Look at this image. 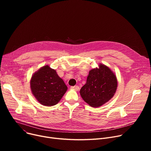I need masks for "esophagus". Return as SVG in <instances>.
<instances>
[{
  "mask_svg": "<svg viewBox=\"0 0 151 151\" xmlns=\"http://www.w3.org/2000/svg\"><path fill=\"white\" fill-rule=\"evenodd\" d=\"M71 89L75 90V91H79V89H80V87H79L78 86H75L71 87Z\"/></svg>",
  "mask_w": 151,
  "mask_h": 151,
  "instance_id": "obj_1",
  "label": "esophagus"
}]
</instances>
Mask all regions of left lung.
Masks as SVG:
<instances>
[{"instance_id":"obj_1","label":"left lung","mask_w":151,"mask_h":151,"mask_svg":"<svg viewBox=\"0 0 151 151\" xmlns=\"http://www.w3.org/2000/svg\"><path fill=\"white\" fill-rule=\"evenodd\" d=\"M117 88V80L114 73L106 65L100 63L98 68L89 71L80 95L89 105L97 108L113 97Z\"/></svg>"}]
</instances>
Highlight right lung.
<instances>
[{
    "label": "right lung",
    "instance_id": "1",
    "mask_svg": "<svg viewBox=\"0 0 151 151\" xmlns=\"http://www.w3.org/2000/svg\"><path fill=\"white\" fill-rule=\"evenodd\" d=\"M30 84L34 96L40 104L46 106L56 105L68 89L55 70L47 65L35 71Z\"/></svg>",
    "mask_w": 151,
    "mask_h": 151
}]
</instances>
